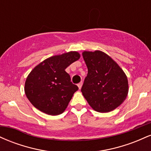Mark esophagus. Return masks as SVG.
Instances as JSON below:
<instances>
[{
	"label": "esophagus",
	"instance_id": "34e87169",
	"mask_svg": "<svg viewBox=\"0 0 151 151\" xmlns=\"http://www.w3.org/2000/svg\"><path fill=\"white\" fill-rule=\"evenodd\" d=\"M82 84H83V83H82V81H81V82H79V84H77L78 87H79V89H80L81 88V86H82Z\"/></svg>",
	"mask_w": 151,
	"mask_h": 151
}]
</instances>
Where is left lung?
<instances>
[{
    "label": "left lung",
    "instance_id": "left-lung-1",
    "mask_svg": "<svg viewBox=\"0 0 151 151\" xmlns=\"http://www.w3.org/2000/svg\"><path fill=\"white\" fill-rule=\"evenodd\" d=\"M83 58L88 73L81 92L90 106L96 111L106 113L119 106L129 92L126 74L108 55L96 50L84 51Z\"/></svg>",
    "mask_w": 151,
    "mask_h": 151
}]
</instances>
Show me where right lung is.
<instances>
[{"label": "right lung", "instance_id": "add662e5", "mask_svg": "<svg viewBox=\"0 0 151 151\" xmlns=\"http://www.w3.org/2000/svg\"><path fill=\"white\" fill-rule=\"evenodd\" d=\"M80 58L77 52L49 58L31 71L25 84V93L30 103L48 115L65 111L79 88L72 84L65 69Z\"/></svg>", "mask_w": 151, "mask_h": 151}]
</instances>
